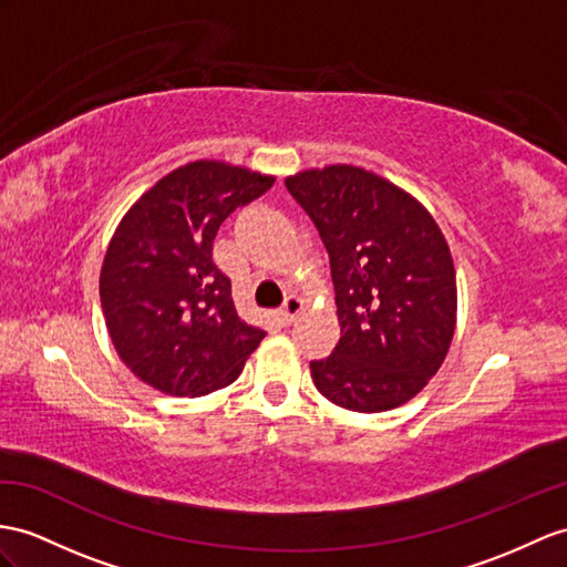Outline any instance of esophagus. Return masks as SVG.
I'll list each match as a JSON object with an SVG mask.
<instances>
[{
  "label": "esophagus",
  "mask_w": 567,
  "mask_h": 567,
  "mask_svg": "<svg viewBox=\"0 0 567 567\" xmlns=\"http://www.w3.org/2000/svg\"><path fill=\"white\" fill-rule=\"evenodd\" d=\"M302 310H306V302H302L300 298H296V296L286 298L284 308H281V320H284V324H291Z\"/></svg>",
  "instance_id": "obj_1"
}]
</instances>
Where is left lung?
<instances>
[{
  "label": "left lung",
  "mask_w": 567,
  "mask_h": 567,
  "mask_svg": "<svg viewBox=\"0 0 567 567\" xmlns=\"http://www.w3.org/2000/svg\"><path fill=\"white\" fill-rule=\"evenodd\" d=\"M329 252L341 339L312 361L317 392L358 413L416 396L457 324V279L443 230L406 189L349 163L286 177Z\"/></svg>",
  "instance_id": "1"
}]
</instances>
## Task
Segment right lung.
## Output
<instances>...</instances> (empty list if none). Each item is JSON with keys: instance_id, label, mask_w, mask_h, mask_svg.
I'll return each mask as SVG.
<instances>
[{"instance_id": "obj_1", "label": "right lung", "mask_w": 567, "mask_h": 567, "mask_svg": "<svg viewBox=\"0 0 567 567\" xmlns=\"http://www.w3.org/2000/svg\"><path fill=\"white\" fill-rule=\"evenodd\" d=\"M226 161H192L122 216L101 267L110 341L136 378L171 396L228 388L265 331L243 322L214 265L218 226L274 185Z\"/></svg>"}]
</instances>
